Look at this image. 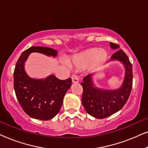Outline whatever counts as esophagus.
I'll list each match as a JSON object with an SVG mask.
<instances>
[{
  "mask_svg": "<svg viewBox=\"0 0 148 148\" xmlns=\"http://www.w3.org/2000/svg\"><path fill=\"white\" fill-rule=\"evenodd\" d=\"M71 79H72L73 83H78L79 82V77L75 74L72 75Z\"/></svg>",
  "mask_w": 148,
  "mask_h": 148,
  "instance_id": "esophagus-1",
  "label": "esophagus"
}]
</instances>
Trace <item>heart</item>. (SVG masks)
Wrapping results in <instances>:
<instances>
[{
  "instance_id": "heart-1",
  "label": "heart",
  "mask_w": 148,
  "mask_h": 148,
  "mask_svg": "<svg viewBox=\"0 0 148 148\" xmlns=\"http://www.w3.org/2000/svg\"><path fill=\"white\" fill-rule=\"evenodd\" d=\"M106 52L104 50L92 49L82 55L77 56L73 58V62L75 66L79 69L86 68L96 59H103L106 57Z\"/></svg>"
}]
</instances>
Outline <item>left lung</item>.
Wrapping results in <instances>:
<instances>
[{
    "label": "left lung",
    "instance_id": "1",
    "mask_svg": "<svg viewBox=\"0 0 148 148\" xmlns=\"http://www.w3.org/2000/svg\"><path fill=\"white\" fill-rule=\"evenodd\" d=\"M110 47L117 49L119 45L110 42ZM125 64V76L122 87L116 90H102L94 88L91 75L84 78L81 83L83 87L82 102L85 110L91 116L97 119H104L118 112L126 104L133 86L132 64L122 49L118 50L111 56Z\"/></svg>",
    "mask_w": 148,
    "mask_h": 148
}]
</instances>
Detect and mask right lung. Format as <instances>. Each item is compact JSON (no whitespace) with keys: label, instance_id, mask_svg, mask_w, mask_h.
<instances>
[{"label":"right lung","instance_id":"right-lung-1","mask_svg":"<svg viewBox=\"0 0 148 148\" xmlns=\"http://www.w3.org/2000/svg\"><path fill=\"white\" fill-rule=\"evenodd\" d=\"M31 52L56 56L57 51L47 47H30L19 56L13 73L16 97L24 112L32 118L48 121L60 111L64 95L71 86V79L60 80L54 75L40 80L30 78L23 66Z\"/></svg>","mask_w":148,"mask_h":148}]
</instances>
